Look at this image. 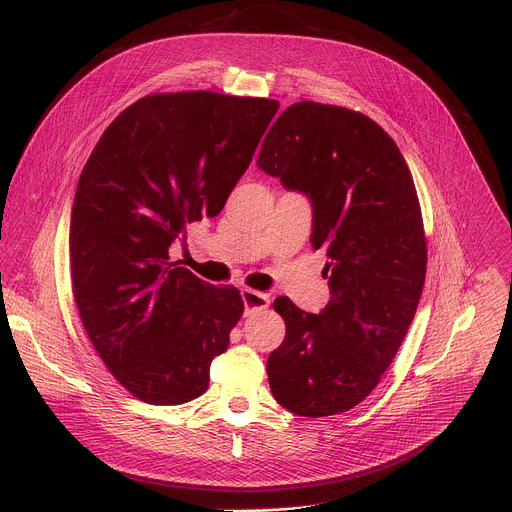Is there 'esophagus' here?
Segmentation results:
<instances>
[{"label":"esophagus","instance_id":"34e87169","mask_svg":"<svg viewBox=\"0 0 512 512\" xmlns=\"http://www.w3.org/2000/svg\"><path fill=\"white\" fill-rule=\"evenodd\" d=\"M243 302H245V314H251L255 310H265L269 306L271 298L267 294H263V291H255V289L245 287L243 289Z\"/></svg>","mask_w":512,"mask_h":512}]
</instances>
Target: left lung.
<instances>
[{
    "label": "left lung",
    "mask_w": 512,
    "mask_h": 512,
    "mask_svg": "<svg viewBox=\"0 0 512 512\" xmlns=\"http://www.w3.org/2000/svg\"><path fill=\"white\" fill-rule=\"evenodd\" d=\"M257 166L310 196L330 302L320 314L273 302L285 338L269 354L275 401L326 417L367 399L415 316L427 241L411 172L393 137L358 111L300 101L267 131Z\"/></svg>",
    "instance_id": "1"
}]
</instances>
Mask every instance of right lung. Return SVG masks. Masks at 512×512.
Returning <instances> with one entry per match:
<instances>
[{"label":"right lung","instance_id":"right-lung-1","mask_svg":"<svg viewBox=\"0 0 512 512\" xmlns=\"http://www.w3.org/2000/svg\"><path fill=\"white\" fill-rule=\"evenodd\" d=\"M277 109L261 97L154 93L113 119L83 168L72 294L105 367L143 403L200 397L243 316L237 287L170 263L168 247L223 210Z\"/></svg>","mask_w":512,"mask_h":512}]
</instances>
